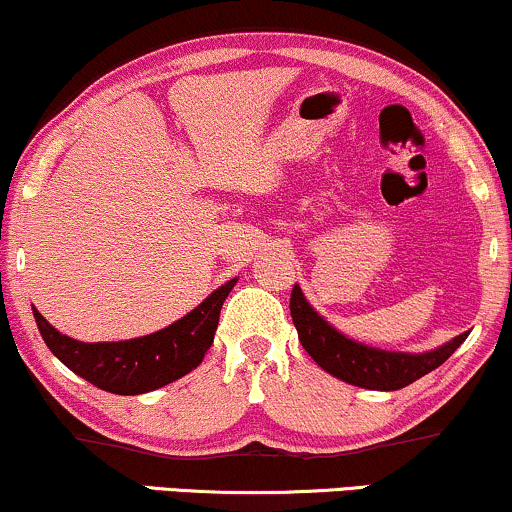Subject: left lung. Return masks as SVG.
Wrapping results in <instances>:
<instances>
[{
    "label": "left lung",
    "mask_w": 512,
    "mask_h": 512,
    "mask_svg": "<svg viewBox=\"0 0 512 512\" xmlns=\"http://www.w3.org/2000/svg\"><path fill=\"white\" fill-rule=\"evenodd\" d=\"M290 314L299 342L309 352V357L330 376L366 390H400L410 386L417 378L438 369L470 335L467 330L446 345L422 354L378 350V347L347 338L338 328L330 326L326 318L306 302L299 285H294L292 290Z\"/></svg>",
    "instance_id": "obj_1"
}]
</instances>
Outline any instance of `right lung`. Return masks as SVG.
I'll list each match as a JSON object with an SVG mask.
<instances>
[{"mask_svg": "<svg viewBox=\"0 0 512 512\" xmlns=\"http://www.w3.org/2000/svg\"><path fill=\"white\" fill-rule=\"evenodd\" d=\"M237 278L210 292L196 309L158 333L119 342H81L59 333L33 309L35 323L50 352L74 374L114 395L158 390L194 371L203 362L218 330L220 309Z\"/></svg>", "mask_w": 512, "mask_h": 512, "instance_id": "add662e5", "label": "right lung"}]
</instances>
